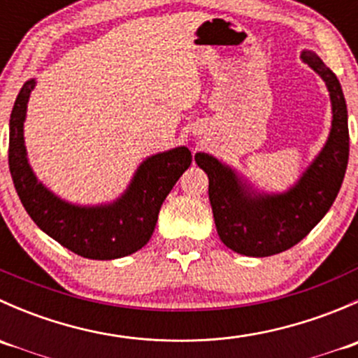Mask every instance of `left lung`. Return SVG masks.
Segmentation results:
<instances>
[{
    "label": "left lung",
    "mask_w": 358,
    "mask_h": 358,
    "mask_svg": "<svg viewBox=\"0 0 358 358\" xmlns=\"http://www.w3.org/2000/svg\"><path fill=\"white\" fill-rule=\"evenodd\" d=\"M327 86L333 121L326 145L298 182L282 194L258 192L237 175L206 152L196 154V162L209 178V202L220 239L239 255L272 256L305 239L326 216L341 189L350 152L348 110L338 78L310 50L301 52Z\"/></svg>",
    "instance_id": "1"
}]
</instances>
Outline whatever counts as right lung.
Listing matches in <instances>:
<instances>
[{
	"mask_svg": "<svg viewBox=\"0 0 358 358\" xmlns=\"http://www.w3.org/2000/svg\"><path fill=\"white\" fill-rule=\"evenodd\" d=\"M36 79L24 83L10 115L8 166L20 202L32 222L69 251L90 259L133 255L152 237L166 196L192 162L187 147L147 157L128 189L109 204L79 206L60 199L38 182L27 159L24 121Z\"/></svg>",
	"mask_w": 358,
	"mask_h": 358,
	"instance_id": "obj_1",
	"label": "right lung"
}]
</instances>
